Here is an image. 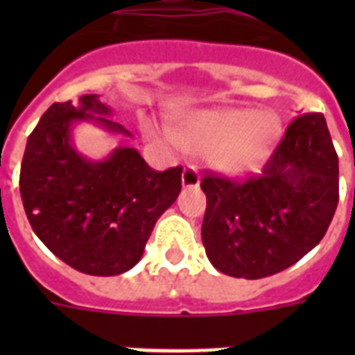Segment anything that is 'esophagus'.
<instances>
[{"instance_id": "34e87169", "label": "esophagus", "mask_w": 355, "mask_h": 355, "mask_svg": "<svg viewBox=\"0 0 355 355\" xmlns=\"http://www.w3.org/2000/svg\"><path fill=\"white\" fill-rule=\"evenodd\" d=\"M200 184V175L193 166H188L182 171V188H197Z\"/></svg>"}]
</instances>
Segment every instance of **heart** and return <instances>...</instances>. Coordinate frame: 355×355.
I'll return each mask as SVG.
<instances>
[{
  "instance_id": "obj_1",
  "label": "heart",
  "mask_w": 355,
  "mask_h": 355,
  "mask_svg": "<svg viewBox=\"0 0 355 355\" xmlns=\"http://www.w3.org/2000/svg\"><path fill=\"white\" fill-rule=\"evenodd\" d=\"M282 136V119L272 110L217 107L195 110L167 132V139L193 155H205L216 171L243 177L269 160Z\"/></svg>"
}]
</instances>
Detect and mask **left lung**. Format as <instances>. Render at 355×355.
I'll return each instance as SVG.
<instances>
[{"mask_svg": "<svg viewBox=\"0 0 355 355\" xmlns=\"http://www.w3.org/2000/svg\"><path fill=\"white\" fill-rule=\"evenodd\" d=\"M202 243L210 263L258 280L291 267L319 245L339 202V158L322 114L287 127L259 177H205Z\"/></svg>", "mask_w": 355, "mask_h": 355, "instance_id": "left-lung-1", "label": "left lung"}]
</instances>
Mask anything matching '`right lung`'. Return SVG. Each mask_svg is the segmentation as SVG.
Listing matches in <instances>:
<instances>
[{"mask_svg": "<svg viewBox=\"0 0 355 355\" xmlns=\"http://www.w3.org/2000/svg\"><path fill=\"white\" fill-rule=\"evenodd\" d=\"M110 116L112 108L97 94L53 103L27 139L19 171L21 202L38 239L64 263L92 276L132 269L158 217L182 188V167L155 171L134 147L119 145L101 160L75 147L80 123L132 138Z\"/></svg>", "mask_w": 355, "mask_h": 355, "instance_id": "right-lung-1", "label": "right lung"}]
</instances>
